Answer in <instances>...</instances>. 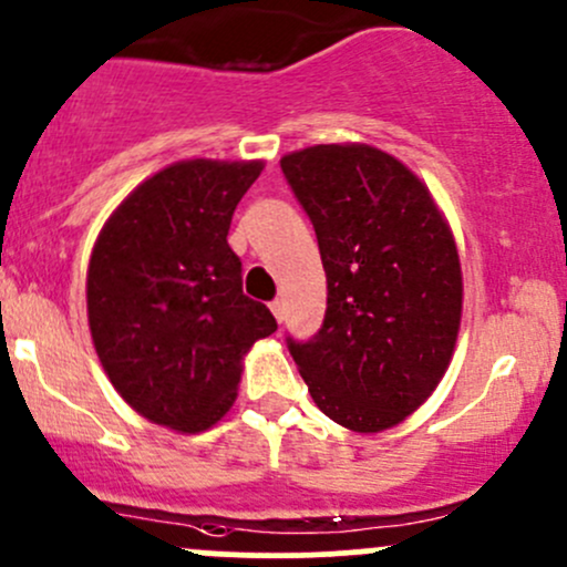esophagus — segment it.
<instances>
[{"label": "esophagus", "mask_w": 567, "mask_h": 567, "mask_svg": "<svg viewBox=\"0 0 567 567\" xmlns=\"http://www.w3.org/2000/svg\"><path fill=\"white\" fill-rule=\"evenodd\" d=\"M270 310H272V316H276L278 321H284V300H272Z\"/></svg>", "instance_id": "esophagus-1"}]
</instances>
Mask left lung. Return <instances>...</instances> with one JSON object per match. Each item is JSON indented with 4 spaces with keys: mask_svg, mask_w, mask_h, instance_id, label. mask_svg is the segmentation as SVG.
Segmentation results:
<instances>
[{
    "mask_svg": "<svg viewBox=\"0 0 567 567\" xmlns=\"http://www.w3.org/2000/svg\"><path fill=\"white\" fill-rule=\"evenodd\" d=\"M281 169L327 272L324 324L306 343L286 338L291 357L332 422L394 427L452 362L462 319L452 229L427 186L373 145H313Z\"/></svg>",
    "mask_w": 567,
    "mask_h": 567,
    "instance_id": "obj_1",
    "label": "left lung"
}]
</instances>
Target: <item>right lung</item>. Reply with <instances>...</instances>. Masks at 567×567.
<instances>
[{"label":"right lung","mask_w":567,"mask_h":567,"mask_svg":"<svg viewBox=\"0 0 567 567\" xmlns=\"http://www.w3.org/2000/svg\"><path fill=\"white\" fill-rule=\"evenodd\" d=\"M261 162H175L107 218L86 276L89 327L115 392L140 416L203 432L237 398L243 357L278 330L243 295L227 235Z\"/></svg>","instance_id":"obj_1"}]
</instances>
